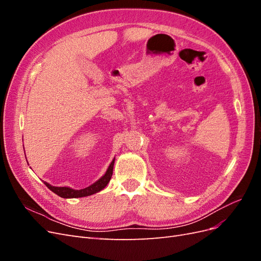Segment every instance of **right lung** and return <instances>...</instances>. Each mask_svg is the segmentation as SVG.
Segmentation results:
<instances>
[{
    "label": "right lung",
    "instance_id": "1",
    "mask_svg": "<svg viewBox=\"0 0 261 261\" xmlns=\"http://www.w3.org/2000/svg\"><path fill=\"white\" fill-rule=\"evenodd\" d=\"M113 165H114V160L111 162V164H110V167L107 170L106 174L102 176L99 180H97L96 183H93L92 185H90L88 187H86L84 189H80V191H76V189L69 188V187H55L48 183H45V181H44V184L50 189V191H52L54 194L59 195L60 197H62V198H78V197L90 196L92 194H96V193L100 192L101 189H103L108 185V183L110 181V179H111L112 174H113Z\"/></svg>",
    "mask_w": 261,
    "mask_h": 261
}]
</instances>
